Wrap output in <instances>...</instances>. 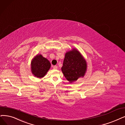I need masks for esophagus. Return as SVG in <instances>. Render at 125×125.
<instances>
[{"label":"esophagus","mask_w":125,"mask_h":125,"mask_svg":"<svg viewBox=\"0 0 125 125\" xmlns=\"http://www.w3.org/2000/svg\"><path fill=\"white\" fill-rule=\"evenodd\" d=\"M53 68L54 69H57L58 67L57 66H53Z\"/></svg>","instance_id":"esophagus-1"}]
</instances>
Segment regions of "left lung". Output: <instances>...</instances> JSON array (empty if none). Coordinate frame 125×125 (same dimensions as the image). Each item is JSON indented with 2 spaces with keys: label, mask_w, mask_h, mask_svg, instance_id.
I'll list each match as a JSON object with an SVG mask.
<instances>
[{
  "label": "left lung",
  "mask_w": 125,
  "mask_h": 125,
  "mask_svg": "<svg viewBox=\"0 0 125 125\" xmlns=\"http://www.w3.org/2000/svg\"><path fill=\"white\" fill-rule=\"evenodd\" d=\"M87 68L85 59L77 49L74 48L66 53L62 71L70 83L75 82L79 77H83Z\"/></svg>",
  "instance_id": "8db88e82"
}]
</instances>
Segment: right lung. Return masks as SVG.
Returning <instances> with one entry per match:
<instances>
[{
  "label": "right lung",
  "instance_id": "right-lung-1",
  "mask_svg": "<svg viewBox=\"0 0 125 125\" xmlns=\"http://www.w3.org/2000/svg\"><path fill=\"white\" fill-rule=\"evenodd\" d=\"M50 67V62L41 54H37L31 61L32 73L34 76L38 78H42L45 76Z\"/></svg>",
  "mask_w": 125,
  "mask_h": 125
}]
</instances>
